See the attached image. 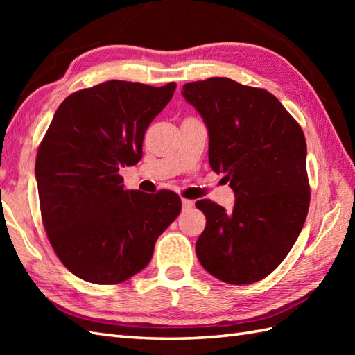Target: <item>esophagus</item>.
<instances>
[{
	"instance_id": "obj_1",
	"label": "esophagus",
	"mask_w": 355,
	"mask_h": 355,
	"mask_svg": "<svg viewBox=\"0 0 355 355\" xmlns=\"http://www.w3.org/2000/svg\"><path fill=\"white\" fill-rule=\"evenodd\" d=\"M182 202H183V209H191V207L193 206V201H192V200H186V198H183V200H182Z\"/></svg>"
}]
</instances>
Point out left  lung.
<instances>
[{
  "instance_id": "left-lung-1",
  "label": "left lung",
  "mask_w": 355,
  "mask_h": 355,
  "mask_svg": "<svg viewBox=\"0 0 355 355\" xmlns=\"http://www.w3.org/2000/svg\"><path fill=\"white\" fill-rule=\"evenodd\" d=\"M209 131V163L235 192L232 212L197 201L206 229L195 250L223 282H258L277 268L296 243L310 207L302 128L267 89L229 78L183 85Z\"/></svg>"
}]
</instances>
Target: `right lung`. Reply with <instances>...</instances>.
Returning a JSON list of instances; mask_svg holds the SVG:
<instances>
[{
  "instance_id": "obj_1",
  "label": "right lung",
  "mask_w": 355,
  "mask_h": 355,
  "mask_svg": "<svg viewBox=\"0 0 355 355\" xmlns=\"http://www.w3.org/2000/svg\"><path fill=\"white\" fill-rule=\"evenodd\" d=\"M175 88L108 80L79 89L59 105L37 148L44 229L59 261L87 282L137 275L182 210L175 192L125 189L119 175L140 162L145 131Z\"/></svg>"
}]
</instances>
